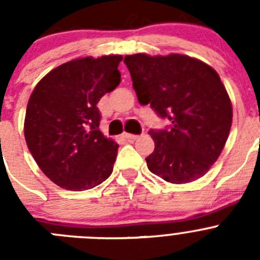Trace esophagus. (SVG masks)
I'll list each match as a JSON object with an SVG mask.
<instances>
[{
    "instance_id": "esophagus-1",
    "label": "esophagus",
    "mask_w": 260,
    "mask_h": 260,
    "mask_svg": "<svg viewBox=\"0 0 260 260\" xmlns=\"http://www.w3.org/2000/svg\"><path fill=\"white\" fill-rule=\"evenodd\" d=\"M123 137L127 139V141H137V139H139V135H135V134H125Z\"/></svg>"
}]
</instances>
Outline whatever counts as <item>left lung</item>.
I'll list each match as a JSON object with an SVG mask.
<instances>
[{
  "mask_svg": "<svg viewBox=\"0 0 260 260\" xmlns=\"http://www.w3.org/2000/svg\"><path fill=\"white\" fill-rule=\"evenodd\" d=\"M138 100L150 104L164 128H151L155 150L147 167L172 183H186L207 173L217 160L232 126V104L211 66L182 54L126 56Z\"/></svg>",
  "mask_w": 260,
  "mask_h": 260,
  "instance_id": "obj_1",
  "label": "left lung"
}]
</instances>
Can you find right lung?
<instances>
[{
  "label": "right lung",
  "mask_w": 260,
  "mask_h": 260,
  "mask_svg": "<svg viewBox=\"0 0 260 260\" xmlns=\"http://www.w3.org/2000/svg\"><path fill=\"white\" fill-rule=\"evenodd\" d=\"M122 56L74 59L45 75L27 104L24 137L50 181L89 190L113 172L118 144L100 132L99 100L121 82Z\"/></svg>",
  "instance_id": "right-lung-1"
}]
</instances>
